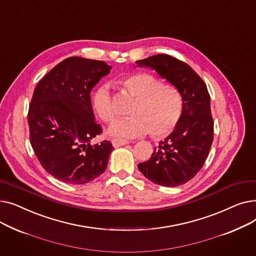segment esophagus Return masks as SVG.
Returning a JSON list of instances; mask_svg holds the SVG:
<instances>
[{"label":"esophagus","instance_id":"obj_1","mask_svg":"<svg viewBox=\"0 0 256 256\" xmlns=\"http://www.w3.org/2000/svg\"><path fill=\"white\" fill-rule=\"evenodd\" d=\"M126 144H128V141L121 140V139H113V140H112V145H113L114 147L124 146V145H126Z\"/></svg>","mask_w":256,"mask_h":256}]
</instances>
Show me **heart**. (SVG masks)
<instances>
[{"instance_id": "1", "label": "heart", "mask_w": 256, "mask_h": 256, "mask_svg": "<svg viewBox=\"0 0 256 256\" xmlns=\"http://www.w3.org/2000/svg\"><path fill=\"white\" fill-rule=\"evenodd\" d=\"M120 84L136 102L130 109L132 116L118 118L109 126L111 136L132 139L150 132L152 137H167L180 122L182 100L180 92L164 85L158 78L146 72H136L119 80ZM92 109L102 121L109 122L116 115V109L108 85H100L91 98Z\"/></svg>"}]
</instances>
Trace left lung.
<instances>
[{"label":"left lung","mask_w":256,"mask_h":256,"mask_svg":"<svg viewBox=\"0 0 256 256\" xmlns=\"http://www.w3.org/2000/svg\"><path fill=\"white\" fill-rule=\"evenodd\" d=\"M136 63L156 70L178 89L182 100L178 124L138 168L156 184H184L202 168L212 143L214 120L206 85L189 65L169 55L158 54Z\"/></svg>","instance_id":"obj_1"}]
</instances>
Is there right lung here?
<instances>
[{"label": "right lung", "instance_id": "1", "mask_svg": "<svg viewBox=\"0 0 256 256\" xmlns=\"http://www.w3.org/2000/svg\"><path fill=\"white\" fill-rule=\"evenodd\" d=\"M111 68L104 61L70 57L34 90L28 113L31 145L44 170L60 182L87 184L106 169L114 147L109 141L90 143L102 130L90 92Z\"/></svg>", "mask_w": 256, "mask_h": 256}]
</instances>
